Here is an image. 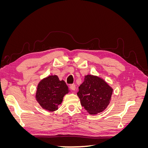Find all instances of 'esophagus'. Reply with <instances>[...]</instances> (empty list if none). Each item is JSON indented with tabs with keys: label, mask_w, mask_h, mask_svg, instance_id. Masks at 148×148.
Here are the masks:
<instances>
[{
	"label": "esophagus",
	"mask_w": 148,
	"mask_h": 148,
	"mask_svg": "<svg viewBox=\"0 0 148 148\" xmlns=\"http://www.w3.org/2000/svg\"><path fill=\"white\" fill-rule=\"evenodd\" d=\"M75 88H76V87H75V84H70V89H71V90L75 91Z\"/></svg>",
	"instance_id": "esophagus-1"
}]
</instances>
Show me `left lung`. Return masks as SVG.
Instances as JSON below:
<instances>
[{
	"instance_id": "1",
	"label": "left lung",
	"mask_w": 148,
	"mask_h": 148,
	"mask_svg": "<svg viewBox=\"0 0 148 148\" xmlns=\"http://www.w3.org/2000/svg\"><path fill=\"white\" fill-rule=\"evenodd\" d=\"M77 95L82 106L91 115L104 111L109 104L113 89L104 79L91 75L84 77Z\"/></svg>"
}]
</instances>
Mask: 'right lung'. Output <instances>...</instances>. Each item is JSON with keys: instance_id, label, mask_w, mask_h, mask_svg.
<instances>
[{"instance_id": "obj_1", "label": "right lung", "mask_w": 148, "mask_h": 148, "mask_svg": "<svg viewBox=\"0 0 148 148\" xmlns=\"http://www.w3.org/2000/svg\"><path fill=\"white\" fill-rule=\"evenodd\" d=\"M69 92V88L64 80L60 81L57 75H50L39 83L36 99L42 109L53 112L58 109V106Z\"/></svg>"}]
</instances>
